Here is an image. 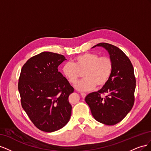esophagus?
Returning <instances> with one entry per match:
<instances>
[{
  "label": "esophagus",
  "instance_id": "obj_1",
  "mask_svg": "<svg viewBox=\"0 0 151 151\" xmlns=\"http://www.w3.org/2000/svg\"><path fill=\"white\" fill-rule=\"evenodd\" d=\"M81 96L82 97H83V98H84L86 96V93H81Z\"/></svg>",
  "mask_w": 151,
  "mask_h": 151
}]
</instances>
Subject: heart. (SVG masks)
<instances>
[{
    "mask_svg": "<svg viewBox=\"0 0 151 151\" xmlns=\"http://www.w3.org/2000/svg\"><path fill=\"white\" fill-rule=\"evenodd\" d=\"M82 71L84 79L74 87L80 91H89L96 85L102 87L106 84L113 71V62L109 57L87 52L76 56L73 63L67 62L62 67L63 74L72 84L76 83Z\"/></svg>",
    "mask_w": 151,
    "mask_h": 151,
    "instance_id": "obj_1",
    "label": "heart"
}]
</instances>
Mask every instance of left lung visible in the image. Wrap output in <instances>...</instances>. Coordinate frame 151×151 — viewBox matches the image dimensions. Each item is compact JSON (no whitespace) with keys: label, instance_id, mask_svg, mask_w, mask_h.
<instances>
[{"label":"left lung","instance_id":"1","mask_svg":"<svg viewBox=\"0 0 151 151\" xmlns=\"http://www.w3.org/2000/svg\"><path fill=\"white\" fill-rule=\"evenodd\" d=\"M96 47L107 50L113 62V71L106 84L97 92L87 95L85 101L96 120L113 125L121 122L134 106L136 86L134 67L118 47L106 43H98L92 48ZM102 93H106V96L102 97Z\"/></svg>","mask_w":151,"mask_h":151}]
</instances>
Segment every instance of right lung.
<instances>
[{
	"label": "right lung",
	"mask_w": 151,
	"mask_h": 151,
	"mask_svg": "<svg viewBox=\"0 0 151 151\" xmlns=\"http://www.w3.org/2000/svg\"><path fill=\"white\" fill-rule=\"evenodd\" d=\"M65 57L43 52L30 58L22 66L18 83L22 108L40 130L53 132L70 120L68 96L74 88L58 71Z\"/></svg>",
	"instance_id": "1"
}]
</instances>
